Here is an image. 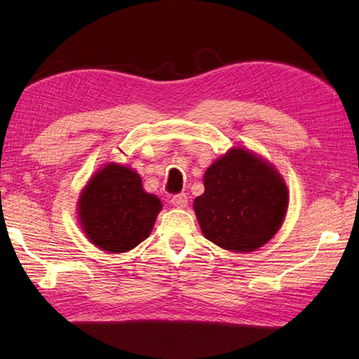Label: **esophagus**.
<instances>
[{
	"label": "esophagus",
	"instance_id": "34e87169",
	"mask_svg": "<svg viewBox=\"0 0 359 359\" xmlns=\"http://www.w3.org/2000/svg\"><path fill=\"white\" fill-rule=\"evenodd\" d=\"M171 203L177 208H185L188 205V197L187 194H175L171 197Z\"/></svg>",
	"mask_w": 359,
	"mask_h": 359
}]
</instances>
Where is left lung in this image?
<instances>
[{
	"label": "left lung",
	"mask_w": 359,
	"mask_h": 359,
	"mask_svg": "<svg viewBox=\"0 0 359 359\" xmlns=\"http://www.w3.org/2000/svg\"><path fill=\"white\" fill-rule=\"evenodd\" d=\"M205 193L194 211L205 238L220 248L247 253L278 233L288 208L284 179L264 158L233 148L203 175Z\"/></svg>",
	"instance_id": "1"
}]
</instances>
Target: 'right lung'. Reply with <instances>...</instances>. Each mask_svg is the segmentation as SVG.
I'll return each mask as SVG.
<instances>
[{"mask_svg": "<svg viewBox=\"0 0 359 359\" xmlns=\"http://www.w3.org/2000/svg\"><path fill=\"white\" fill-rule=\"evenodd\" d=\"M162 202L131 168L108 163L83 188L79 219L86 238L109 253H125L148 238Z\"/></svg>", "mask_w": 359, "mask_h": 359, "instance_id": "1", "label": "right lung"}]
</instances>
